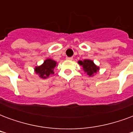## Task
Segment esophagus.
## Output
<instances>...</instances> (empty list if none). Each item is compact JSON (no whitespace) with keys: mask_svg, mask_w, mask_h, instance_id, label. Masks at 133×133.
Here are the masks:
<instances>
[{"mask_svg":"<svg viewBox=\"0 0 133 133\" xmlns=\"http://www.w3.org/2000/svg\"><path fill=\"white\" fill-rule=\"evenodd\" d=\"M67 60H68V61H72L73 58L72 57H66Z\"/></svg>","mask_w":133,"mask_h":133,"instance_id":"esophagus-1","label":"esophagus"}]
</instances>
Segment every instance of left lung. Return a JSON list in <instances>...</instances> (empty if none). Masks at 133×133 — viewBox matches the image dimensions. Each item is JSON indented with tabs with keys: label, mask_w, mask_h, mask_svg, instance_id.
Segmentation results:
<instances>
[{
	"label": "left lung",
	"mask_w": 133,
	"mask_h": 133,
	"mask_svg": "<svg viewBox=\"0 0 133 133\" xmlns=\"http://www.w3.org/2000/svg\"><path fill=\"white\" fill-rule=\"evenodd\" d=\"M79 64L81 65H83L84 71L87 72V74L89 76L93 75L99 69L94 64V63L90 60H84L83 61H79Z\"/></svg>",
	"instance_id": "8db88e82"
}]
</instances>
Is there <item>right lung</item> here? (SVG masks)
I'll use <instances>...</instances> for the list:
<instances>
[{
    "mask_svg": "<svg viewBox=\"0 0 133 133\" xmlns=\"http://www.w3.org/2000/svg\"><path fill=\"white\" fill-rule=\"evenodd\" d=\"M56 65V62L51 59H47L44 61L43 64L35 68V72L40 75L41 78H46L51 73H53V68Z\"/></svg>",
    "mask_w": 133,
    "mask_h": 133,
    "instance_id": "right-lung-1",
    "label": "right lung"
}]
</instances>
